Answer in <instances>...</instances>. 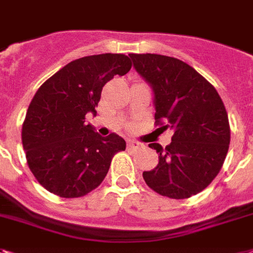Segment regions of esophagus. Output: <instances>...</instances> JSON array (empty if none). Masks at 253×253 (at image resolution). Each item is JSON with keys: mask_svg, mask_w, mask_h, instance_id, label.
I'll list each match as a JSON object with an SVG mask.
<instances>
[{"mask_svg": "<svg viewBox=\"0 0 253 253\" xmlns=\"http://www.w3.org/2000/svg\"><path fill=\"white\" fill-rule=\"evenodd\" d=\"M127 147L132 148V149H139V148L143 147V144H141V143H139V141H136V140H128V141H127Z\"/></svg>", "mask_w": 253, "mask_h": 253, "instance_id": "obj_1", "label": "esophagus"}]
</instances>
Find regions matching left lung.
<instances>
[{"label":"left lung","instance_id":"obj_1","mask_svg":"<svg viewBox=\"0 0 253 253\" xmlns=\"http://www.w3.org/2000/svg\"><path fill=\"white\" fill-rule=\"evenodd\" d=\"M133 67L155 92V125L173 131L171 143L159 153V165L144 171L148 187L170 199H188L212 183L230 144L227 112L208 80L174 57L128 54Z\"/></svg>","mask_w":253,"mask_h":253}]
</instances>
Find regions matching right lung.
Instances as JSON below:
<instances>
[{"label": "right lung", "mask_w": 253, "mask_h": 253, "mask_svg": "<svg viewBox=\"0 0 253 253\" xmlns=\"http://www.w3.org/2000/svg\"><path fill=\"white\" fill-rule=\"evenodd\" d=\"M131 66L125 54L87 55L41 84L27 109L22 143L28 168L45 190L82 198L101 184L114 155L126 149L121 136L102 137L85 125V114H96L102 87Z\"/></svg>", "instance_id": "right-lung-1"}]
</instances>
